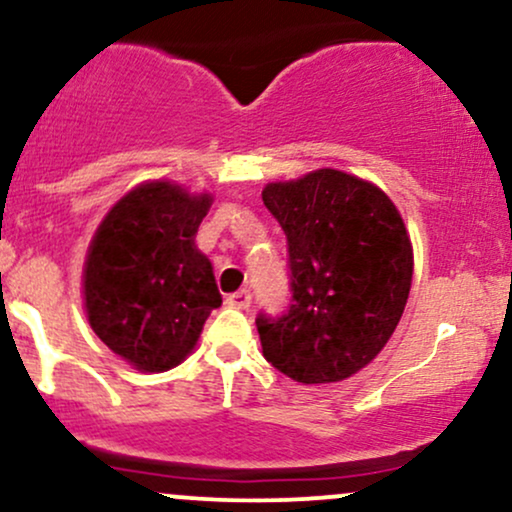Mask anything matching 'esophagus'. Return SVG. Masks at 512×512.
<instances>
[{
    "label": "esophagus",
    "mask_w": 512,
    "mask_h": 512,
    "mask_svg": "<svg viewBox=\"0 0 512 512\" xmlns=\"http://www.w3.org/2000/svg\"><path fill=\"white\" fill-rule=\"evenodd\" d=\"M226 303L236 310H248L252 303V296H250V291H238V293H233V296H228Z\"/></svg>",
    "instance_id": "obj_1"
}]
</instances>
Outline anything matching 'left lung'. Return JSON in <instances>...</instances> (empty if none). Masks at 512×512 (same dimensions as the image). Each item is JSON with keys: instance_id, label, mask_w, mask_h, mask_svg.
<instances>
[{"instance_id": "8db88e82", "label": "left lung", "mask_w": 512, "mask_h": 512, "mask_svg": "<svg viewBox=\"0 0 512 512\" xmlns=\"http://www.w3.org/2000/svg\"><path fill=\"white\" fill-rule=\"evenodd\" d=\"M262 202L289 243L291 303L257 315L262 354L303 385L339 383L383 351L407 305L414 255L373 182L334 168L269 182Z\"/></svg>"}]
</instances>
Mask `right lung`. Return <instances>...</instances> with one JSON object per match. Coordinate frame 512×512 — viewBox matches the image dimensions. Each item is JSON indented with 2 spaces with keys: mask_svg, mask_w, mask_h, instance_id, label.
Listing matches in <instances>:
<instances>
[{
  "mask_svg": "<svg viewBox=\"0 0 512 512\" xmlns=\"http://www.w3.org/2000/svg\"><path fill=\"white\" fill-rule=\"evenodd\" d=\"M209 207V195L146 182L108 211L88 245V322L134 368L161 373L178 366L221 305L211 262L195 245Z\"/></svg>",
  "mask_w": 512,
  "mask_h": 512,
  "instance_id": "1",
  "label": "right lung"
}]
</instances>
